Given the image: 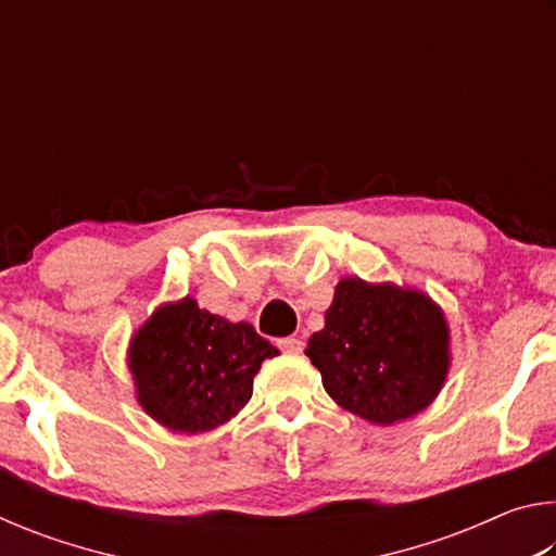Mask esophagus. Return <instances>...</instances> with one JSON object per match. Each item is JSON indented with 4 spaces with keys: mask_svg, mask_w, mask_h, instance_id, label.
I'll list each match as a JSON object with an SVG mask.
<instances>
[{
    "mask_svg": "<svg viewBox=\"0 0 556 556\" xmlns=\"http://www.w3.org/2000/svg\"><path fill=\"white\" fill-rule=\"evenodd\" d=\"M277 345H279V351H285V353H301L304 341H301V338H296V336H289V338H279Z\"/></svg>",
    "mask_w": 556,
    "mask_h": 556,
    "instance_id": "esophagus-1",
    "label": "esophagus"
}]
</instances>
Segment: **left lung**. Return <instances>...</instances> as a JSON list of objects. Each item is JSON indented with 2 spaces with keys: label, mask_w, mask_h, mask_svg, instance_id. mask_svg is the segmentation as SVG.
<instances>
[{
  "label": "left lung",
  "mask_w": 556,
  "mask_h": 556,
  "mask_svg": "<svg viewBox=\"0 0 556 556\" xmlns=\"http://www.w3.org/2000/svg\"><path fill=\"white\" fill-rule=\"evenodd\" d=\"M306 355L343 409L394 425L425 409L444 384L448 326L419 291L348 277Z\"/></svg>",
  "instance_id": "obj_1"
}]
</instances>
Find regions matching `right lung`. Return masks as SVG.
I'll return each mask as SVG.
<instances>
[{"mask_svg":"<svg viewBox=\"0 0 556 556\" xmlns=\"http://www.w3.org/2000/svg\"><path fill=\"white\" fill-rule=\"evenodd\" d=\"M279 351L250 324L203 312L193 299L156 308L129 348L139 404L184 434L215 429L252 397L265 357Z\"/></svg>","mask_w":556,"mask_h":556,"instance_id":"obj_1","label":"right lung"}]
</instances>
